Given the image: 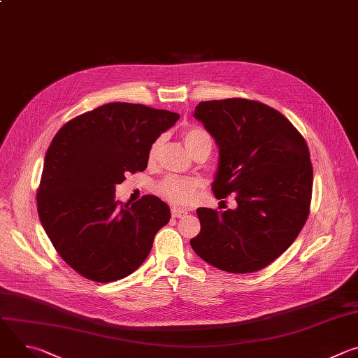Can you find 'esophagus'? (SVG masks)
<instances>
[{"instance_id": "1", "label": "esophagus", "mask_w": 358, "mask_h": 358, "mask_svg": "<svg viewBox=\"0 0 358 358\" xmlns=\"http://www.w3.org/2000/svg\"><path fill=\"white\" fill-rule=\"evenodd\" d=\"M187 214H188L187 210H181V208H173V210H171V215H173L174 218H182V217H185Z\"/></svg>"}]
</instances>
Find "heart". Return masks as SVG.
<instances>
[{
	"label": "heart",
	"instance_id": "obj_1",
	"mask_svg": "<svg viewBox=\"0 0 358 358\" xmlns=\"http://www.w3.org/2000/svg\"><path fill=\"white\" fill-rule=\"evenodd\" d=\"M184 143L187 150L191 152V156H194L195 152L199 151L201 148L211 150V145H213L211 136L208 134V131L196 126L189 127L184 131ZM162 147H163V137L157 138L150 145L148 148L150 162H155L157 159ZM159 194L164 199L173 203H177V206H188V203H191L195 199L198 194V184L192 180L169 177L160 182Z\"/></svg>",
	"mask_w": 358,
	"mask_h": 358
}]
</instances>
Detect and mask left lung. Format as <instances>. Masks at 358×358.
Masks as SVG:
<instances>
[{
  "instance_id": "left-lung-1",
  "label": "left lung",
  "mask_w": 358,
  "mask_h": 358,
  "mask_svg": "<svg viewBox=\"0 0 358 358\" xmlns=\"http://www.w3.org/2000/svg\"><path fill=\"white\" fill-rule=\"evenodd\" d=\"M194 117L214 137L213 191L236 208H198L189 241L201 259L231 273L257 272L293 243L309 217L313 169L304 138L278 110L248 99L201 101Z\"/></svg>"
}]
</instances>
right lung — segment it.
I'll list each match as a JSON object with an SVG mask.
<instances>
[{
    "instance_id": "right-lung-1",
    "label": "right lung",
    "mask_w": 358,
    "mask_h": 358,
    "mask_svg": "<svg viewBox=\"0 0 358 358\" xmlns=\"http://www.w3.org/2000/svg\"><path fill=\"white\" fill-rule=\"evenodd\" d=\"M180 119L144 105L108 103L57 133L36 194L41 224L61 258L83 278L108 283L131 275L148 257L170 208L155 195L123 203L116 185L144 171L148 148Z\"/></svg>"
}]
</instances>
